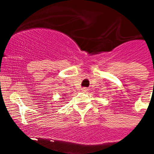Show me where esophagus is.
Returning <instances> with one entry per match:
<instances>
[{
  "instance_id": "34e87169",
  "label": "esophagus",
  "mask_w": 154,
  "mask_h": 154,
  "mask_svg": "<svg viewBox=\"0 0 154 154\" xmlns=\"http://www.w3.org/2000/svg\"><path fill=\"white\" fill-rule=\"evenodd\" d=\"M87 91H88L87 88H82V91H83V92H86Z\"/></svg>"
}]
</instances>
